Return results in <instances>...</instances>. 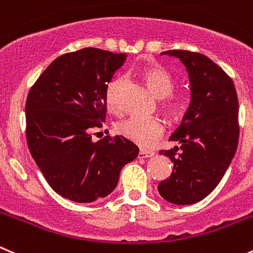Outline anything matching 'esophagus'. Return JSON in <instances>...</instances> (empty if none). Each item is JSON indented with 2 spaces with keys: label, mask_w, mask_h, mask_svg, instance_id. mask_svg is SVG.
Returning <instances> with one entry per match:
<instances>
[{
  "label": "esophagus",
  "mask_w": 253,
  "mask_h": 253,
  "mask_svg": "<svg viewBox=\"0 0 253 253\" xmlns=\"http://www.w3.org/2000/svg\"><path fill=\"white\" fill-rule=\"evenodd\" d=\"M154 155H155V153H154V151L143 150V149H141L138 154V158L139 159H146V158H151V156H154Z\"/></svg>",
  "instance_id": "esophagus-1"
}]
</instances>
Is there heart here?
<instances>
[{
	"label": "heart",
	"mask_w": 253,
	"mask_h": 253,
	"mask_svg": "<svg viewBox=\"0 0 253 253\" xmlns=\"http://www.w3.org/2000/svg\"><path fill=\"white\" fill-rule=\"evenodd\" d=\"M144 81L151 89L156 98L164 99L163 109L168 117L176 119L184 113L185 102L182 98L172 95L174 92V82L171 77L161 68L160 66H148L141 72ZM124 85V78L118 77L112 79L105 89V102L110 112L119 113L122 109L120 103V93ZM118 133L131 143L141 146V148H150L159 141L165 131V126L158 118H140L130 117L124 120H120L115 125Z\"/></svg>",
	"instance_id": "b5f03b06"
}]
</instances>
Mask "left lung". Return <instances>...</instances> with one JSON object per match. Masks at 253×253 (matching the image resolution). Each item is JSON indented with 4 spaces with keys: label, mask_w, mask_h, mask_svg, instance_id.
Masks as SVG:
<instances>
[{
    "label": "left lung",
    "mask_w": 253,
    "mask_h": 253,
    "mask_svg": "<svg viewBox=\"0 0 253 253\" xmlns=\"http://www.w3.org/2000/svg\"><path fill=\"white\" fill-rule=\"evenodd\" d=\"M161 54L177 57L186 67L191 102L170 136L180 148L160 150L171 159L174 169L158 190L169 203L191 205L217 186L235 156L240 136L239 100L232 79L209 57L184 49Z\"/></svg>",
    "instance_id": "obj_1"
}]
</instances>
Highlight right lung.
Listing matches in <instances>:
<instances>
[{
	"label": "right lung",
	"instance_id": "right-lung-1",
	"mask_svg": "<svg viewBox=\"0 0 253 253\" xmlns=\"http://www.w3.org/2000/svg\"><path fill=\"white\" fill-rule=\"evenodd\" d=\"M124 53L83 48L56 58L36 81L26 102V138L49 186L76 203L109 195L120 170L139 148L122 135H92L107 115L105 89L124 64Z\"/></svg>",
	"mask_w": 253,
	"mask_h": 253
}]
</instances>
